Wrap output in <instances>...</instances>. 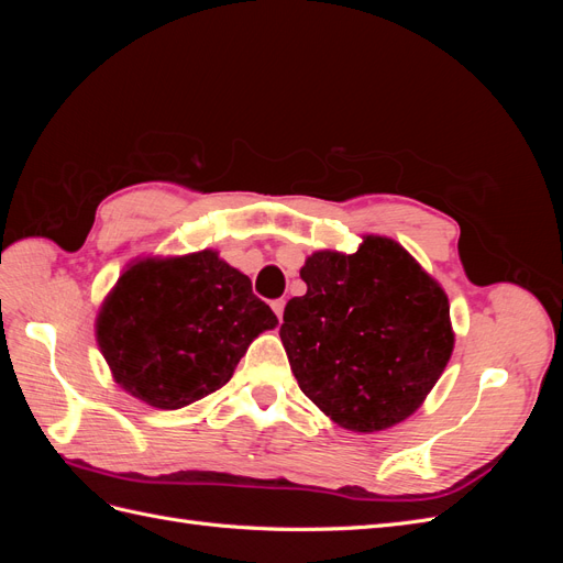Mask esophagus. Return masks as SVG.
I'll return each mask as SVG.
<instances>
[{
    "mask_svg": "<svg viewBox=\"0 0 563 563\" xmlns=\"http://www.w3.org/2000/svg\"><path fill=\"white\" fill-rule=\"evenodd\" d=\"M284 308H286V300H284V298H279V300H272V310H275V314H277V319H279V321L284 319Z\"/></svg>",
    "mask_w": 563,
    "mask_h": 563,
    "instance_id": "obj_1",
    "label": "esophagus"
}]
</instances>
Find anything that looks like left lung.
Wrapping results in <instances>:
<instances>
[{
    "label": "left lung",
    "mask_w": 563,
    "mask_h": 563,
    "mask_svg": "<svg viewBox=\"0 0 563 563\" xmlns=\"http://www.w3.org/2000/svg\"><path fill=\"white\" fill-rule=\"evenodd\" d=\"M300 279L308 294L286 302L279 335L305 397L352 432L406 420L451 360L444 288L376 234L354 253H312Z\"/></svg>",
    "instance_id": "obj_1"
}]
</instances>
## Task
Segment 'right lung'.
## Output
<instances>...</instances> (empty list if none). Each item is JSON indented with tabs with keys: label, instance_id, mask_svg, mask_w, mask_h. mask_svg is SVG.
I'll return each instance as SVG.
<instances>
[{
	"label": "right lung",
	"instance_id": "add662e5",
	"mask_svg": "<svg viewBox=\"0 0 563 563\" xmlns=\"http://www.w3.org/2000/svg\"><path fill=\"white\" fill-rule=\"evenodd\" d=\"M275 327L251 279L203 249L131 263L98 312L96 338L119 387L176 411L223 387L253 338Z\"/></svg>",
	"mask_w": 563,
	"mask_h": 563
}]
</instances>
